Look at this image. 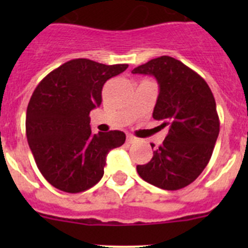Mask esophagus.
Listing matches in <instances>:
<instances>
[{
  "label": "esophagus",
  "instance_id": "obj_1",
  "mask_svg": "<svg viewBox=\"0 0 248 248\" xmlns=\"http://www.w3.org/2000/svg\"><path fill=\"white\" fill-rule=\"evenodd\" d=\"M135 140H137V139H135V137H133V135H130V134L126 135V143L131 144V143H134Z\"/></svg>",
  "mask_w": 248,
  "mask_h": 248
}]
</instances>
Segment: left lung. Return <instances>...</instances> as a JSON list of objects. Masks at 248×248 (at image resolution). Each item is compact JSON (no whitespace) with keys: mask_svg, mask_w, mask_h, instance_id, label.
Segmentation results:
<instances>
[{"mask_svg":"<svg viewBox=\"0 0 248 248\" xmlns=\"http://www.w3.org/2000/svg\"><path fill=\"white\" fill-rule=\"evenodd\" d=\"M131 73L156 78L159 97L153 118L169 129L150 161L137 166L138 174L160 189H183L203 171L217 140L220 120L214 94L202 77L172 57L151 59Z\"/></svg>","mask_w":248,"mask_h":248,"instance_id":"obj_1","label":"left lung"}]
</instances>
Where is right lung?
<instances>
[{
	"mask_svg": "<svg viewBox=\"0 0 248 248\" xmlns=\"http://www.w3.org/2000/svg\"><path fill=\"white\" fill-rule=\"evenodd\" d=\"M126 68L72 59L34 89L27 107L26 134L37 168L56 189L77 194L93 187L103 177L109 151L125 141L119 130L93 134L89 113L102 103L104 83Z\"/></svg>",
	"mask_w": 248,
	"mask_h": 248,
	"instance_id": "obj_1",
	"label": "right lung"
}]
</instances>
